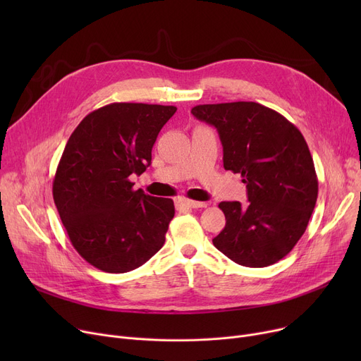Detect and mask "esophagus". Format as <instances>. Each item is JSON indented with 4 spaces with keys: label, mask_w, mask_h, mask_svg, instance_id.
Instances as JSON below:
<instances>
[{
    "label": "esophagus",
    "mask_w": 361,
    "mask_h": 361,
    "mask_svg": "<svg viewBox=\"0 0 361 361\" xmlns=\"http://www.w3.org/2000/svg\"><path fill=\"white\" fill-rule=\"evenodd\" d=\"M177 207L183 209V207H187V209H197V207H206L207 203L204 202H196V200H190V199H185V197H178L176 200Z\"/></svg>",
    "instance_id": "esophagus-1"
}]
</instances>
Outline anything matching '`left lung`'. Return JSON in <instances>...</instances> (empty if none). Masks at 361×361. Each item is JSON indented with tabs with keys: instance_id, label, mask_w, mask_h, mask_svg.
<instances>
[{
	"instance_id": "left-lung-1",
	"label": "left lung",
	"mask_w": 361,
	"mask_h": 361,
	"mask_svg": "<svg viewBox=\"0 0 361 361\" xmlns=\"http://www.w3.org/2000/svg\"><path fill=\"white\" fill-rule=\"evenodd\" d=\"M193 116L216 128L224 168L241 174L249 204L221 202L226 224L212 240L233 262L264 268L286 257L305 234L317 177L300 130L257 102L197 105Z\"/></svg>"
}]
</instances>
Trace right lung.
<instances>
[{
	"label": "right lung",
	"instance_id": "1",
	"mask_svg": "<svg viewBox=\"0 0 361 361\" xmlns=\"http://www.w3.org/2000/svg\"><path fill=\"white\" fill-rule=\"evenodd\" d=\"M176 106L116 102L93 111L71 133L52 183L56 211L73 247L92 267L124 274L165 243L171 199L135 190L152 147Z\"/></svg>",
	"mask_w": 361,
	"mask_h": 361
}]
</instances>
